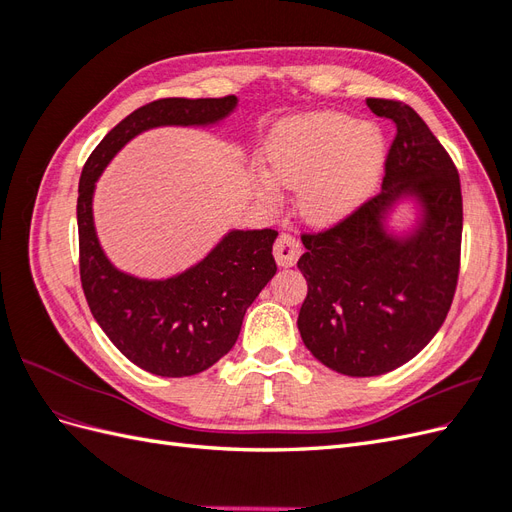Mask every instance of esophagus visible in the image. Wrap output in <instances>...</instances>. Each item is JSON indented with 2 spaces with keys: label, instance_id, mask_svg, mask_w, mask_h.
Returning a JSON list of instances; mask_svg holds the SVG:
<instances>
[{
  "label": "esophagus",
  "instance_id": "esophagus-1",
  "mask_svg": "<svg viewBox=\"0 0 512 512\" xmlns=\"http://www.w3.org/2000/svg\"><path fill=\"white\" fill-rule=\"evenodd\" d=\"M273 254H275L277 265L292 267L301 256V243H299V239H294L292 235H288V232H282V235L277 237V241L273 245Z\"/></svg>",
  "mask_w": 512,
  "mask_h": 512
}]
</instances>
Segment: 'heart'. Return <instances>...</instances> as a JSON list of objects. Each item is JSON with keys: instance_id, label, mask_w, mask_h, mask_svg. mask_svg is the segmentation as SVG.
Masks as SVG:
<instances>
[{"instance_id": "heart-1", "label": "heart", "mask_w": 512, "mask_h": 512, "mask_svg": "<svg viewBox=\"0 0 512 512\" xmlns=\"http://www.w3.org/2000/svg\"><path fill=\"white\" fill-rule=\"evenodd\" d=\"M267 170L256 192L275 207L282 190H297V209L307 224L329 226L359 209L380 181L386 143L374 123L346 113L316 111L284 121L267 147Z\"/></svg>"}]
</instances>
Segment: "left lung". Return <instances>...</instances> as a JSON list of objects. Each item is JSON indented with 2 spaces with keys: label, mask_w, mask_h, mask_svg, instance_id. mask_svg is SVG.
Listing matches in <instances>:
<instances>
[{
  "label": "left lung",
  "mask_w": 512,
  "mask_h": 512,
  "mask_svg": "<svg viewBox=\"0 0 512 512\" xmlns=\"http://www.w3.org/2000/svg\"><path fill=\"white\" fill-rule=\"evenodd\" d=\"M395 141L382 190L320 235H303L297 267L307 280L299 312L303 344L344 376H380L408 363L451 309L461 252L457 168L408 104L367 100ZM410 206L411 222L394 215Z\"/></svg>",
  "instance_id": "obj_1"
}]
</instances>
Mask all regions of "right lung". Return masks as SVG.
Listing matches in <instances>:
<instances>
[{"label":"right lung","mask_w":512,"mask_h":512,"mask_svg":"<svg viewBox=\"0 0 512 512\" xmlns=\"http://www.w3.org/2000/svg\"><path fill=\"white\" fill-rule=\"evenodd\" d=\"M239 100L164 98L136 108L91 153L79 181L81 282L91 314L117 350L149 374L194 376L235 346L243 316L277 271V232L232 228L207 256L175 275L149 280L121 271L106 256L94 220L104 168L132 138L156 128H215Z\"/></svg>","instance_id":"add662e5"}]
</instances>
